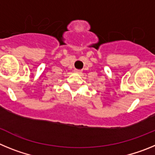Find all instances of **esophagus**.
<instances>
[{
  "mask_svg": "<svg viewBox=\"0 0 155 155\" xmlns=\"http://www.w3.org/2000/svg\"><path fill=\"white\" fill-rule=\"evenodd\" d=\"M74 72L77 74H81L82 71L81 70H78V69H74Z\"/></svg>",
  "mask_w": 155,
  "mask_h": 155,
  "instance_id": "obj_1",
  "label": "esophagus"
}]
</instances>
